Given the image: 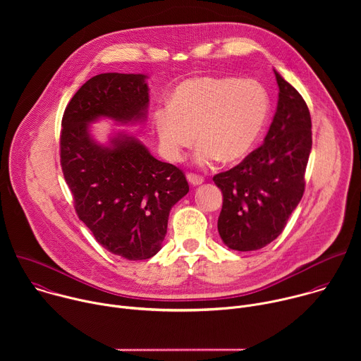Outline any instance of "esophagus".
Instances as JSON below:
<instances>
[{"label": "esophagus", "instance_id": "34e87169", "mask_svg": "<svg viewBox=\"0 0 361 361\" xmlns=\"http://www.w3.org/2000/svg\"><path fill=\"white\" fill-rule=\"evenodd\" d=\"M187 180H188V183H190L191 185H200V184L204 183V178H202V177H200V176H197V174H192V173L187 174Z\"/></svg>", "mask_w": 361, "mask_h": 361}]
</instances>
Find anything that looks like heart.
Returning <instances> with one entry per match:
<instances>
[{
    "label": "heart",
    "mask_w": 361,
    "mask_h": 361,
    "mask_svg": "<svg viewBox=\"0 0 361 361\" xmlns=\"http://www.w3.org/2000/svg\"><path fill=\"white\" fill-rule=\"evenodd\" d=\"M269 109L266 90L254 80L201 75L183 81L152 118L170 161L183 159L198 133L195 163L207 167L220 159H244L264 128Z\"/></svg>",
    "instance_id": "obj_1"
}]
</instances>
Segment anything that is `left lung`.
<instances>
[{
  "mask_svg": "<svg viewBox=\"0 0 361 361\" xmlns=\"http://www.w3.org/2000/svg\"><path fill=\"white\" fill-rule=\"evenodd\" d=\"M274 74L279 102L263 145L213 177L223 192L219 234L237 251L260 250L276 240L304 192L313 142L310 111L300 92Z\"/></svg>",
  "mask_w": 361,
  "mask_h": 361,
  "instance_id": "8db88e82",
  "label": "left lung"
}]
</instances>
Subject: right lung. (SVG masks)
Masks as SVG:
<instances>
[{
  "mask_svg": "<svg viewBox=\"0 0 361 361\" xmlns=\"http://www.w3.org/2000/svg\"><path fill=\"white\" fill-rule=\"evenodd\" d=\"M144 74L106 73L90 78L63 116L60 151L64 178L78 219L110 252L127 260L156 255L170 210L188 192L184 173L154 159L135 137L120 131L109 144L91 135L101 118L134 124L147 118Z\"/></svg>",
  "mask_w": 361,
  "mask_h": 361,
  "instance_id": "obj_1",
  "label": "right lung"
}]
</instances>
